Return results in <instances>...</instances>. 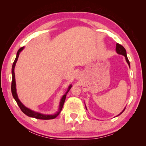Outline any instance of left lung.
<instances>
[{"label":"left lung","instance_id":"1","mask_svg":"<svg viewBox=\"0 0 146 146\" xmlns=\"http://www.w3.org/2000/svg\"><path fill=\"white\" fill-rule=\"evenodd\" d=\"M116 52H117L118 54H122V55H123V56H124L125 58V60H126L127 63H128L129 66V67H130V63H129V61L128 58H127V52H126L125 49L124 48H123L122 45H120V44H118V43H117V44H116ZM85 107H86V109L87 110V108H86V105H85ZM125 107L124 108V109H123V110H122V112H120L119 115H117L116 117L120 115L121 113H122L123 111L125 110Z\"/></svg>","mask_w":146,"mask_h":146}]
</instances>
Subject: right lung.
<instances>
[{"mask_svg": "<svg viewBox=\"0 0 146 146\" xmlns=\"http://www.w3.org/2000/svg\"><path fill=\"white\" fill-rule=\"evenodd\" d=\"M24 47H23L19 49L17 52V56L16 58H15L14 62L13 63V65H12V85H11V90H12V96H13L14 98L15 99V100L16 101L17 105H19V107H20L21 110L23 111V112L24 113H25L26 115L31 117H34L36 118V119H43V120H49V119H53L54 118L56 117L61 112V111L62 110V108H63L64 102L65 101V98H66V94H68V92L70 91V90L71 89V86L72 85H70L69 86V87L68 88V90L65 93V94L62 97L61 101L60 102V107H59L58 108V111L56 113L53 114V115H45L39 112H37V111H33L32 110L29 109V108H27L26 106L23 104V103L19 100V99L18 98V96L17 94V92H16V84H15V73H14V68L15 64H16V62L17 61V59L19 57V55L20 52L23 50Z\"/></svg>", "mask_w": 146, "mask_h": 146, "instance_id": "right-lung-1", "label": "right lung"}]
</instances>
